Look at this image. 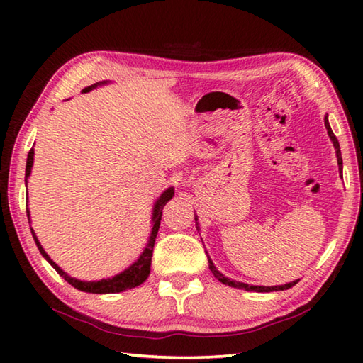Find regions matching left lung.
<instances>
[{
	"label": "left lung",
	"mask_w": 363,
	"mask_h": 363,
	"mask_svg": "<svg viewBox=\"0 0 363 363\" xmlns=\"http://www.w3.org/2000/svg\"><path fill=\"white\" fill-rule=\"evenodd\" d=\"M325 126H326V129H328V134H329V137H330V140H333V143H334V148H335V152H337V162H338V172H340V174H342V169H343V160H342V152H340V145H338V140H337V137L334 135V133H333V129H330V126H329V120H328V117H325ZM195 221H198V218L195 217ZM196 229H198V223H196ZM199 230V229H198ZM207 259H209V256H207ZM209 268H211V272L213 273V276L217 277V279L220 281V282H223V284H226V285H229V287H234V289H243V290H248V291H279V290H287V289H290V287H293V285H295L298 281H293V282H289V284H284V285H274V287H264V285H248V284H243V282H237V281H234V279H229V277H226L225 274H221L217 268H215V265H213V262L209 259Z\"/></svg>",
	"instance_id": "8db88e82"
}]
</instances>
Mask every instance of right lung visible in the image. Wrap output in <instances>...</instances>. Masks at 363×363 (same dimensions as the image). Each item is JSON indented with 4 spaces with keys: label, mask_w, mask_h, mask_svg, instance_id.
<instances>
[{
    "label": "right lung",
    "mask_w": 363,
    "mask_h": 363,
    "mask_svg": "<svg viewBox=\"0 0 363 363\" xmlns=\"http://www.w3.org/2000/svg\"><path fill=\"white\" fill-rule=\"evenodd\" d=\"M101 84H106V82H96L94 84V86L90 87H86L82 90V94H87V91H90L91 89H95L98 86H101ZM33 164H34V148H30L29 154H28V160H26V174H25V184H28V177L30 174V168H33ZM174 195V190L173 187L167 189L164 194H162L159 196V199L156 201V204H154V209H152V230H151V235H150V240H148V245H146V248L143 250V252L140 254V257H138L133 265H130L129 268H126L125 272H121L120 274L113 276V277H107V279H101V281H94V282H87V281H79L76 279V277H72L68 276L62 268H60L56 262H52L51 257L48 256V254L45 252V250L42 248L40 242H38V238L35 237L34 230L30 229V233H33V237H34V242L37 245L38 251H40L42 256L50 262V264L52 265V268L56 269V272L64 277V279L73 285L74 289H78L81 291H87V293H118V291H125L128 289H134L137 287V285H140L142 282L146 281V277L150 276V272H151V257H152V248H154V242H156V237H157V230H159V226H160V220H162V209H164V206L169 201V199L173 198ZM26 213H28V220L29 218V211L26 209Z\"/></svg>",
    "instance_id": "1"
}]
</instances>
